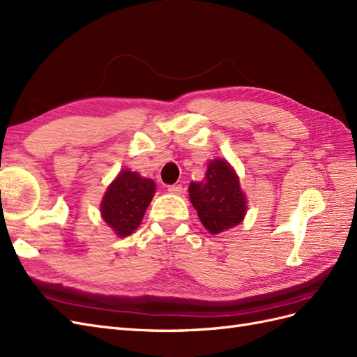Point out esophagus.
Returning <instances> with one entry per match:
<instances>
[{"label":"esophagus","instance_id":"34e87169","mask_svg":"<svg viewBox=\"0 0 357 357\" xmlns=\"http://www.w3.org/2000/svg\"><path fill=\"white\" fill-rule=\"evenodd\" d=\"M168 192H171V194L180 195L183 192V186L181 185H171V186H168Z\"/></svg>","mask_w":357,"mask_h":357}]
</instances>
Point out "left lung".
Here are the masks:
<instances>
[{"mask_svg":"<svg viewBox=\"0 0 357 357\" xmlns=\"http://www.w3.org/2000/svg\"><path fill=\"white\" fill-rule=\"evenodd\" d=\"M189 197L211 234L233 228L245 218L246 197L240 190L234 169L225 160H211L204 180L190 183Z\"/></svg>","mask_w":357,"mask_h":357,"instance_id":"8db88e82","label":"left lung"}]
</instances>
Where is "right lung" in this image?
<instances>
[{
  "label": "right lung",
  "mask_w": 357,
  "mask_h": 357,
  "mask_svg": "<svg viewBox=\"0 0 357 357\" xmlns=\"http://www.w3.org/2000/svg\"><path fill=\"white\" fill-rule=\"evenodd\" d=\"M155 190L153 180L137 172L121 171L103 197L100 204L103 220L117 236H129L139 227Z\"/></svg>",
  "instance_id": "obj_1"
}]
</instances>
